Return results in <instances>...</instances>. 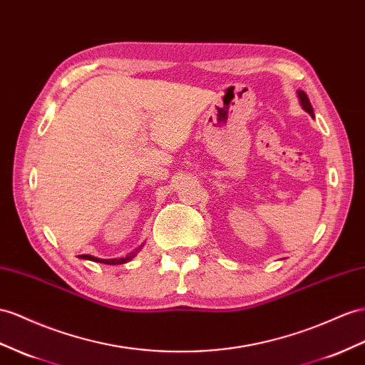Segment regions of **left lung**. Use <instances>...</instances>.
Returning <instances> with one entry per match:
<instances>
[{
  "instance_id": "1",
  "label": "left lung",
  "mask_w": 365,
  "mask_h": 365,
  "mask_svg": "<svg viewBox=\"0 0 365 365\" xmlns=\"http://www.w3.org/2000/svg\"><path fill=\"white\" fill-rule=\"evenodd\" d=\"M297 96H299V101H301V106H302V109H304L305 112H308V114H310L312 117H314V112H313V106H312V103H310V100H308V97H307V93H305L304 91H297Z\"/></svg>"
}]
</instances>
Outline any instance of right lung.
Instances as JSON below:
<instances>
[{
    "label": "right lung",
    "mask_w": 365,
    "mask_h": 365,
    "mask_svg": "<svg viewBox=\"0 0 365 365\" xmlns=\"http://www.w3.org/2000/svg\"><path fill=\"white\" fill-rule=\"evenodd\" d=\"M138 250H140V248H138ZM138 250L133 251V253H130V255L126 256V257H118V259H100V257L89 256V255H81L80 259H86V260H92V262H100V264H106V265H121V264L129 262V260L135 256V253H137Z\"/></svg>",
    "instance_id": "obj_1"
}]
</instances>
